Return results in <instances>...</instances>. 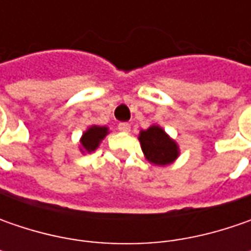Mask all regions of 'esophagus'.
Masks as SVG:
<instances>
[{
	"label": "esophagus",
	"instance_id": "1",
	"mask_svg": "<svg viewBox=\"0 0 251 251\" xmlns=\"http://www.w3.org/2000/svg\"><path fill=\"white\" fill-rule=\"evenodd\" d=\"M119 130L123 131V132H130L131 126L128 123H120V124H119Z\"/></svg>",
	"mask_w": 251,
	"mask_h": 251
}]
</instances>
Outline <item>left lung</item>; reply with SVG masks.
I'll use <instances>...</instances> for the list:
<instances>
[{"label": "left lung", "instance_id": "obj_1", "mask_svg": "<svg viewBox=\"0 0 251 251\" xmlns=\"http://www.w3.org/2000/svg\"><path fill=\"white\" fill-rule=\"evenodd\" d=\"M141 148L147 159L155 165H168L177 158L178 150L175 141L166 135V132L158 126H152L148 130L141 131Z\"/></svg>", "mask_w": 251, "mask_h": 251}]
</instances>
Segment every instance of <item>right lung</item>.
Listing matches in <instances>:
<instances>
[{"instance_id":"add662e5","label":"right lung","mask_w":251,"mask_h":251,"mask_svg":"<svg viewBox=\"0 0 251 251\" xmlns=\"http://www.w3.org/2000/svg\"><path fill=\"white\" fill-rule=\"evenodd\" d=\"M107 134V128L106 127H98V126H93L89 130L83 134L81 144H82L83 150L92 152L98 148L99 142H100Z\"/></svg>"}]
</instances>
